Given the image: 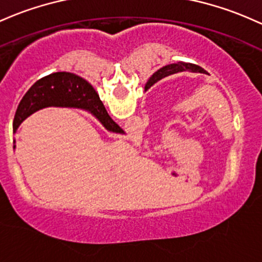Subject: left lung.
<instances>
[{"label":"left lung","mask_w":262,"mask_h":262,"mask_svg":"<svg viewBox=\"0 0 262 262\" xmlns=\"http://www.w3.org/2000/svg\"><path fill=\"white\" fill-rule=\"evenodd\" d=\"M182 71L205 72V70L201 69V67L198 66V64L186 63V62H177V63L167 64V66L162 67V69H160L159 71L155 72V74L151 76L150 80H148L147 83H146L145 90L148 89V87H150V86H152L155 82H157V81L161 80V78L166 77V76L172 75V74H177V72H182Z\"/></svg>","instance_id":"left-lung-1"}]
</instances>
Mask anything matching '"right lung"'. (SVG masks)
I'll return each instance as SVG.
<instances>
[{
	"mask_svg": "<svg viewBox=\"0 0 262 262\" xmlns=\"http://www.w3.org/2000/svg\"><path fill=\"white\" fill-rule=\"evenodd\" d=\"M55 107H76L91 112L111 132L123 134L122 128L108 116L95 89L80 76L71 72H56L38 80L19 102L15 119L13 132L25 119L38 110Z\"/></svg>",
	"mask_w": 262,
	"mask_h": 262,
	"instance_id": "add662e5",
	"label": "right lung"
}]
</instances>
